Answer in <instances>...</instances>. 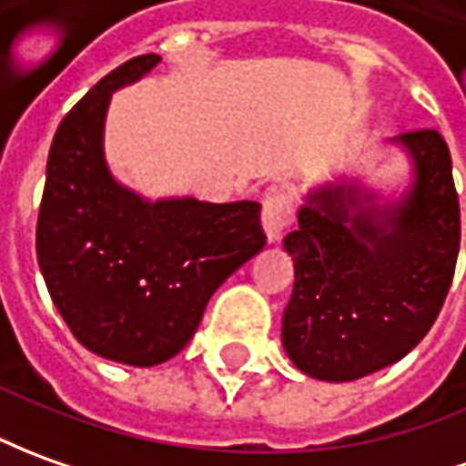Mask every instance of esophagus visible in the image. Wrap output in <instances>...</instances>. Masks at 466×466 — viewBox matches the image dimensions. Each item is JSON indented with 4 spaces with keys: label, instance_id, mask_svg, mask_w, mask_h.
<instances>
[{
    "label": "esophagus",
    "instance_id": "obj_1",
    "mask_svg": "<svg viewBox=\"0 0 466 466\" xmlns=\"http://www.w3.org/2000/svg\"><path fill=\"white\" fill-rule=\"evenodd\" d=\"M291 223V202L281 190H274L271 195H266L264 213H261V226H264L266 240L276 243L284 236V230Z\"/></svg>",
    "mask_w": 466,
    "mask_h": 466
}]
</instances>
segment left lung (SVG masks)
<instances>
[{
    "instance_id": "obj_1",
    "label": "left lung",
    "mask_w": 466,
    "mask_h": 466,
    "mask_svg": "<svg viewBox=\"0 0 466 466\" xmlns=\"http://www.w3.org/2000/svg\"><path fill=\"white\" fill-rule=\"evenodd\" d=\"M388 144L409 185L383 192L339 172L304 192L284 238L294 291L281 342L301 373L348 383L399 362L431 329L460 253V200L447 141L434 129Z\"/></svg>"
}]
</instances>
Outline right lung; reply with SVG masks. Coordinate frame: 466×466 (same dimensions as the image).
<instances>
[{"mask_svg": "<svg viewBox=\"0 0 466 466\" xmlns=\"http://www.w3.org/2000/svg\"><path fill=\"white\" fill-rule=\"evenodd\" d=\"M159 60L131 57L70 108L47 154L37 218V264L60 317L93 355L134 368L175 358L215 289L266 246L258 202L152 200L111 172V96Z\"/></svg>", "mask_w": 466, "mask_h": 466, "instance_id": "right-lung-1", "label": "right lung"}]
</instances>
